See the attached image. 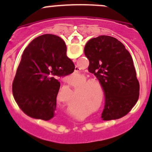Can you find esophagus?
I'll return each instance as SVG.
<instances>
[{
    "label": "esophagus",
    "instance_id": "esophagus-1",
    "mask_svg": "<svg viewBox=\"0 0 152 152\" xmlns=\"http://www.w3.org/2000/svg\"><path fill=\"white\" fill-rule=\"evenodd\" d=\"M79 71H80V68H79V67H78L77 66H76V69H75V72H76V73H79Z\"/></svg>",
    "mask_w": 152,
    "mask_h": 152
}]
</instances>
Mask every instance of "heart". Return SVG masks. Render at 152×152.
I'll use <instances>...</instances> for the list:
<instances>
[{
  "label": "heart",
  "instance_id": "heart-1",
  "mask_svg": "<svg viewBox=\"0 0 152 152\" xmlns=\"http://www.w3.org/2000/svg\"><path fill=\"white\" fill-rule=\"evenodd\" d=\"M93 84H94V82H88V83L87 84V85H93ZM93 87H93V86H90V87H88V90H89V89H90V90H92V89H93Z\"/></svg>",
  "mask_w": 152,
  "mask_h": 152
}]
</instances>
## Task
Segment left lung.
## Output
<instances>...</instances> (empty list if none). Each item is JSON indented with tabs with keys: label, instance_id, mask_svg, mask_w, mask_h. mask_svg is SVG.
Instances as JSON below:
<instances>
[{
	"label": "left lung",
	"instance_id": "8db88e82",
	"mask_svg": "<svg viewBox=\"0 0 152 152\" xmlns=\"http://www.w3.org/2000/svg\"><path fill=\"white\" fill-rule=\"evenodd\" d=\"M88 70L97 77L105 93L102 118L115 120L128 114L137 102L140 85L132 57L116 38L102 35L90 39L85 47Z\"/></svg>",
	"mask_w": 152,
	"mask_h": 152
}]
</instances>
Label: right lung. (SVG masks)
I'll return each mask as SVG.
<instances>
[{"label": "right lung", "mask_w": 152, "mask_h": 152, "mask_svg": "<svg viewBox=\"0 0 152 152\" xmlns=\"http://www.w3.org/2000/svg\"><path fill=\"white\" fill-rule=\"evenodd\" d=\"M62 38L43 34L25 48L12 84L14 99L26 115L48 121L54 115L59 78L74 71Z\"/></svg>", "instance_id": "add662e5"}]
</instances>
